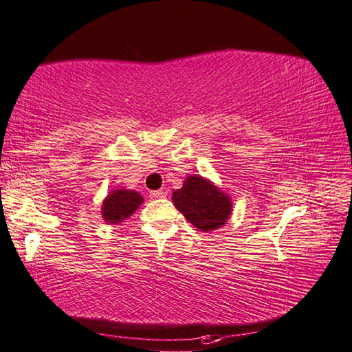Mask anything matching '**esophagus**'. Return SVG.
Segmentation results:
<instances>
[{"label":"esophagus","instance_id":"esophagus-1","mask_svg":"<svg viewBox=\"0 0 352 352\" xmlns=\"http://www.w3.org/2000/svg\"><path fill=\"white\" fill-rule=\"evenodd\" d=\"M151 198H154V199H157V198H163V197H166V190L164 189H160V190H153L151 192V195H149Z\"/></svg>","mask_w":352,"mask_h":352}]
</instances>
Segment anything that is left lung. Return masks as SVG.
I'll return each mask as SVG.
<instances>
[{
	"label": "left lung",
	"mask_w": 352,
	"mask_h": 352,
	"mask_svg": "<svg viewBox=\"0 0 352 352\" xmlns=\"http://www.w3.org/2000/svg\"><path fill=\"white\" fill-rule=\"evenodd\" d=\"M175 208L201 232L217 230L229 219L232 204L221 190L201 177L186 178L182 189L172 194Z\"/></svg>",
	"instance_id": "8db88e82"
}]
</instances>
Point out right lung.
<instances>
[{
	"label": "right lung",
	"instance_id": "right-lung-1",
	"mask_svg": "<svg viewBox=\"0 0 352 352\" xmlns=\"http://www.w3.org/2000/svg\"><path fill=\"white\" fill-rule=\"evenodd\" d=\"M143 203V198L135 190H113L109 192L105 201H103L102 215L107 223L117 224L122 219H126L133 215L135 209Z\"/></svg>",
	"mask_w": 352,
	"mask_h": 352
}]
</instances>
